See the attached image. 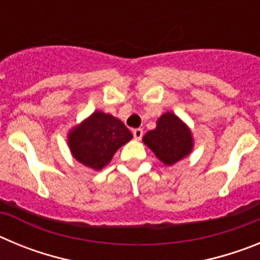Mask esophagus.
Masks as SVG:
<instances>
[{
  "label": "esophagus",
  "mask_w": 260,
  "mask_h": 260,
  "mask_svg": "<svg viewBox=\"0 0 260 260\" xmlns=\"http://www.w3.org/2000/svg\"><path fill=\"white\" fill-rule=\"evenodd\" d=\"M133 135H134V139L141 141L142 137H143V130H142V128H134V130H133Z\"/></svg>",
  "instance_id": "1"
}]
</instances>
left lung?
Returning a JSON list of instances; mask_svg holds the SVG:
<instances>
[{"label": "left lung", "instance_id": "8db88e82", "mask_svg": "<svg viewBox=\"0 0 260 260\" xmlns=\"http://www.w3.org/2000/svg\"><path fill=\"white\" fill-rule=\"evenodd\" d=\"M143 142L165 165H173L182 160L194 146L190 128L171 112L157 119L156 128L144 135Z\"/></svg>", "mask_w": 260, "mask_h": 260}]
</instances>
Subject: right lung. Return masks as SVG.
Returning a JSON list of instances; mask_svg holds the SVG:
<instances>
[{"label": "right lung", "instance_id": "1", "mask_svg": "<svg viewBox=\"0 0 260 260\" xmlns=\"http://www.w3.org/2000/svg\"><path fill=\"white\" fill-rule=\"evenodd\" d=\"M132 138L133 134L121 119L95 110L69 133L68 143L78 161L100 171Z\"/></svg>", "mask_w": 260, "mask_h": 260}]
</instances>
